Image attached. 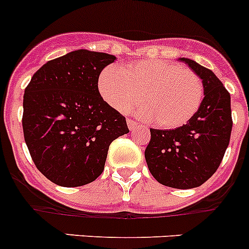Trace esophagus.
<instances>
[{
  "label": "esophagus",
  "mask_w": 249,
  "mask_h": 249,
  "mask_svg": "<svg viewBox=\"0 0 249 249\" xmlns=\"http://www.w3.org/2000/svg\"><path fill=\"white\" fill-rule=\"evenodd\" d=\"M127 124H128V128L131 129V131L132 129L137 128V127H140V123H137L136 121L131 120V118H128V120H127Z\"/></svg>",
  "instance_id": "34e87169"
}]
</instances>
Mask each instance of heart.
Here are the masks:
<instances>
[{
	"label": "heart",
	"instance_id": "heart-1",
	"mask_svg": "<svg viewBox=\"0 0 249 249\" xmlns=\"http://www.w3.org/2000/svg\"><path fill=\"white\" fill-rule=\"evenodd\" d=\"M103 100L120 112L140 101L133 113L162 128H178L198 112L204 97L201 77L166 59H144L120 68L108 66L98 78Z\"/></svg>",
	"mask_w": 249,
	"mask_h": 249
}]
</instances>
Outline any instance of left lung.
<instances>
[{
	"instance_id": "8db88e82",
	"label": "left lung",
	"mask_w": 249,
	"mask_h": 249,
	"mask_svg": "<svg viewBox=\"0 0 249 249\" xmlns=\"http://www.w3.org/2000/svg\"><path fill=\"white\" fill-rule=\"evenodd\" d=\"M203 81L204 98L190 122L175 129L151 128L147 166L160 184L188 190L210 179L221 164L232 132L231 96L211 70L179 58Z\"/></svg>"
}]
</instances>
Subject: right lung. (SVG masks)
<instances>
[{"instance_id": "obj_1", "label": "right lung", "mask_w": 249, "mask_h": 249, "mask_svg": "<svg viewBox=\"0 0 249 249\" xmlns=\"http://www.w3.org/2000/svg\"><path fill=\"white\" fill-rule=\"evenodd\" d=\"M116 57L78 50L51 59L23 96L22 127L37 169L62 187L93 182L109 144L128 133L126 118L103 101L98 77Z\"/></svg>"}]
</instances>
